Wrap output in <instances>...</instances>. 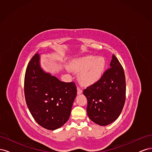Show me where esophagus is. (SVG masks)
Here are the masks:
<instances>
[{"label":"esophagus","instance_id":"obj_1","mask_svg":"<svg viewBox=\"0 0 152 152\" xmlns=\"http://www.w3.org/2000/svg\"><path fill=\"white\" fill-rule=\"evenodd\" d=\"M82 90L80 89V88H79V87H77V94H81L82 93Z\"/></svg>","mask_w":152,"mask_h":152}]
</instances>
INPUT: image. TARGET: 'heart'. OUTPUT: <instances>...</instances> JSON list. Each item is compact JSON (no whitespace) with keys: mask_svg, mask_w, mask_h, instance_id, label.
<instances>
[{"mask_svg":"<svg viewBox=\"0 0 152 152\" xmlns=\"http://www.w3.org/2000/svg\"><path fill=\"white\" fill-rule=\"evenodd\" d=\"M105 66L106 61L103 57L87 56L72 59L68 69L73 72L79 73L78 79L82 85L91 86L102 78Z\"/></svg>","mask_w":152,"mask_h":152,"instance_id":"obj_1","label":"heart"}]
</instances>
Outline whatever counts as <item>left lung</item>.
<instances>
[{"instance_id": "8db88e82", "label": "left lung", "mask_w": 152, "mask_h": 152, "mask_svg": "<svg viewBox=\"0 0 152 152\" xmlns=\"http://www.w3.org/2000/svg\"><path fill=\"white\" fill-rule=\"evenodd\" d=\"M110 66L99 81L83 92L87 100V115L102 126L113 122L119 117L126 99L125 74L114 54Z\"/></svg>"}]
</instances>
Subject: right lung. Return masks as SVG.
Returning <instances> with one entry per match:
<instances>
[{"mask_svg":"<svg viewBox=\"0 0 152 152\" xmlns=\"http://www.w3.org/2000/svg\"><path fill=\"white\" fill-rule=\"evenodd\" d=\"M24 90L27 107L40 126L54 131L68 121L77 96L76 86L45 72L40 66L39 53L26 68Z\"/></svg>","mask_w":152,"mask_h":152,"instance_id":"obj_1","label":"right lung"}]
</instances>
